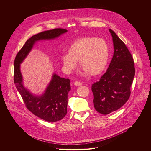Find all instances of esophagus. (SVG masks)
I'll use <instances>...</instances> for the list:
<instances>
[{
    "label": "esophagus",
    "instance_id": "34e87169",
    "mask_svg": "<svg viewBox=\"0 0 151 151\" xmlns=\"http://www.w3.org/2000/svg\"><path fill=\"white\" fill-rule=\"evenodd\" d=\"M74 85L76 86H79L82 85V83L81 82H79V81H75L74 82Z\"/></svg>",
    "mask_w": 151,
    "mask_h": 151
}]
</instances>
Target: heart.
<instances>
[{
    "instance_id": "b5f03b06",
    "label": "heart",
    "mask_w": 151,
    "mask_h": 151,
    "mask_svg": "<svg viewBox=\"0 0 151 151\" xmlns=\"http://www.w3.org/2000/svg\"><path fill=\"white\" fill-rule=\"evenodd\" d=\"M109 55L107 42L102 38L84 37L71 45L70 52H64L62 59L68 72L77 68L78 60L83 67L84 74L95 76L100 74L107 65Z\"/></svg>"
}]
</instances>
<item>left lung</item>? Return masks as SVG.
I'll return each mask as SVG.
<instances>
[{
    "mask_svg": "<svg viewBox=\"0 0 151 151\" xmlns=\"http://www.w3.org/2000/svg\"><path fill=\"white\" fill-rule=\"evenodd\" d=\"M109 31L113 42V56L106 73L91 88L94 108L105 115L118 110L128 101L135 72L133 58L125 43L113 31L109 29Z\"/></svg>",
    "mask_w": 151,
    "mask_h": 151,
    "instance_id": "1",
    "label": "left lung"
}]
</instances>
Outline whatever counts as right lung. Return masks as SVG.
I'll use <instances>...</instances> for the list:
<instances>
[{"label": "right lung", "mask_w": 151, "mask_h": 151, "mask_svg": "<svg viewBox=\"0 0 151 151\" xmlns=\"http://www.w3.org/2000/svg\"><path fill=\"white\" fill-rule=\"evenodd\" d=\"M67 32L63 28L47 30L33 35L28 39L17 54L14 60V81L23 101L31 113L49 122L63 119L67 114L68 93L71 89L70 80L60 77L54 73L45 93L34 96L22 84L20 64L28 55L35 42L42 40H52Z\"/></svg>", "instance_id": "add662e5"}]
</instances>
